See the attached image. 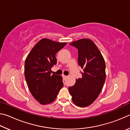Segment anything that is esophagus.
<instances>
[{
  "label": "esophagus",
  "mask_w": 130,
  "mask_h": 130,
  "mask_svg": "<svg viewBox=\"0 0 130 130\" xmlns=\"http://www.w3.org/2000/svg\"><path fill=\"white\" fill-rule=\"evenodd\" d=\"M62 77H63V80H65L66 78H67V76L63 75V76H62Z\"/></svg>",
  "instance_id": "1"
}]
</instances>
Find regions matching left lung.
I'll return each mask as SVG.
<instances>
[{
	"label": "left lung",
	"mask_w": 130,
	"mask_h": 130,
	"mask_svg": "<svg viewBox=\"0 0 130 130\" xmlns=\"http://www.w3.org/2000/svg\"><path fill=\"white\" fill-rule=\"evenodd\" d=\"M78 49V64L83 72L82 78L69 87L72 101L85 107L91 104L100 94L105 80V63L95 44L89 39H81L70 43Z\"/></svg>",
	"instance_id": "obj_1"
}]
</instances>
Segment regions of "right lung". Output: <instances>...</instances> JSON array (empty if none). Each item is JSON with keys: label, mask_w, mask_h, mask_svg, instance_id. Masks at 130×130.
Returning <instances> with one entry per match:
<instances>
[{"label": "right lung", "mask_w": 130, "mask_h": 130, "mask_svg": "<svg viewBox=\"0 0 130 130\" xmlns=\"http://www.w3.org/2000/svg\"><path fill=\"white\" fill-rule=\"evenodd\" d=\"M67 45L49 39L39 41L26 59L25 76L32 96L41 104L56 99L63 86L62 77L51 74V68L57 63L56 54Z\"/></svg>", "instance_id": "add662e5"}]
</instances>
